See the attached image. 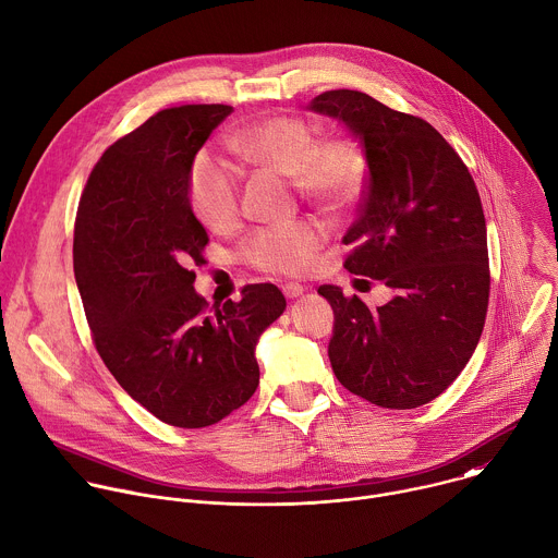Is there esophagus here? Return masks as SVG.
<instances>
[{
    "instance_id": "obj_1",
    "label": "esophagus",
    "mask_w": 558,
    "mask_h": 558,
    "mask_svg": "<svg viewBox=\"0 0 558 558\" xmlns=\"http://www.w3.org/2000/svg\"><path fill=\"white\" fill-rule=\"evenodd\" d=\"M304 291H306V289H304L302 284H298V282H287V284H282V293H284L289 300L300 298Z\"/></svg>"
}]
</instances>
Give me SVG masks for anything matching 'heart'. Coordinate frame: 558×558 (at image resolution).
<instances>
[{
	"instance_id": "1",
	"label": "heart",
	"mask_w": 558,
	"mask_h": 558,
	"mask_svg": "<svg viewBox=\"0 0 558 558\" xmlns=\"http://www.w3.org/2000/svg\"><path fill=\"white\" fill-rule=\"evenodd\" d=\"M232 150L250 166L293 177L298 191L324 208H345L363 183V153L352 137L317 140L315 129L295 116H265L230 137ZM189 199L202 226L230 232L241 215L239 170L210 150H202L189 174ZM326 241L322 223L302 219L280 228H260L243 245V258L267 274H304Z\"/></svg>"
}]
</instances>
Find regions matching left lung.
Instances as JSON below:
<instances>
[{"label":"left lung","instance_id":"1","mask_svg":"<svg viewBox=\"0 0 558 558\" xmlns=\"http://www.w3.org/2000/svg\"><path fill=\"white\" fill-rule=\"evenodd\" d=\"M306 109L339 120L367 163L343 267L395 291L369 311L335 284L317 289L335 313L332 373L369 403L414 410L458 379L484 328L490 276L475 181L429 122L363 92H324Z\"/></svg>","mask_w":558,"mask_h":558}]
</instances>
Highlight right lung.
Segmentation results:
<instances>
[{
    "instance_id": "1",
    "label": "right lung",
    "mask_w": 558,
    "mask_h": 558,
    "mask_svg": "<svg viewBox=\"0 0 558 558\" xmlns=\"http://www.w3.org/2000/svg\"><path fill=\"white\" fill-rule=\"evenodd\" d=\"M228 105L155 113L94 166L74 226V276L96 350L122 390L161 423L199 429L258 388L256 343L282 315L274 284L206 313L195 271L208 232L189 199L191 166Z\"/></svg>"
}]
</instances>
